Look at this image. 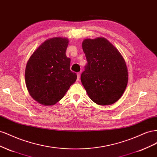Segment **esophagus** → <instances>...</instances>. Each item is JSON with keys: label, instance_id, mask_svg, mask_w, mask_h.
Returning <instances> with one entry per match:
<instances>
[{"label": "esophagus", "instance_id": "34e87169", "mask_svg": "<svg viewBox=\"0 0 157 157\" xmlns=\"http://www.w3.org/2000/svg\"><path fill=\"white\" fill-rule=\"evenodd\" d=\"M77 81H79L80 80V73H77Z\"/></svg>", "mask_w": 157, "mask_h": 157}]
</instances>
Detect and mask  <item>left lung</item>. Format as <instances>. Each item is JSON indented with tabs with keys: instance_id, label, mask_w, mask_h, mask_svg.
Instances as JSON below:
<instances>
[{
	"instance_id": "8db88e82",
	"label": "left lung",
	"mask_w": 157,
	"mask_h": 157,
	"mask_svg": "<svg viewBox=\"0 0 157 157\" xmlns=\"http://www.w3.org/2000/svg\"><path fill=\"white\" fill-rule=\"evenodd\" d=\"M82 50L87 64L80 80L90 98L101 105L115 103L128 83L124 59L105 38L84 40Z\"/></svg>"
}]
</instances>
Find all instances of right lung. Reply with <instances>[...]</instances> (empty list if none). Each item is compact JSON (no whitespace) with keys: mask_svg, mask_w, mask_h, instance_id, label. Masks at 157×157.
<instances>
[{"mask_svg":"<svg viewBox=\"0 0 157 157\" xmlns=\"http://www.w3.org/2000/svg\"><path fill=\"white\" fill-rule=\"evenodd\" d=\"M69 40L55 37L44 41L27 61L25 82L31 96L40 104L52 105L65 96L77 80L66 56Z\"/></svg>","mask_w":157,"mask_h":157,"instance_id":"1","label":"right lung"}]
</instances>
